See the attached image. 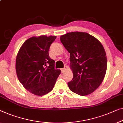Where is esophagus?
<instances>
[{"label":"esophagus","mask_w":123,"mask_h":123,"mask_svg":"<svg viewBox=\"0 0 123 123\" xmlns=\"http://www.w3.org/2000/svg\"><path fill=\"white\" fill-rule=\"evenodd\" d=\"M67 68H68V67H67V66H65V67H64V68H62V69H61L62 72V73L65 72V71L66 70H67Z\"/></svg>","instance_id":"1"}]
</instances>
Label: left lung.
Segmentation results:
<instances>
[{"mask_svg": "<svg viewBox=\"0 0 123 123\" xmlns=\"http://www.w3.org/2000/svg\"><path fill=\"white\" fill-rule=\"evenodd\" d=\"M60 38L70 53L73 78L68 83L69 89L81 96L92 93L102 83L107 68L106 53L102 44L85 32H71Z\"/></svg>", "mask_w": 123, "mask_h": 123, "instance_id": "8db88e82", "label": "left lung"}]
</instances>
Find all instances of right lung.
I'll return each mask as SVG.
<instances>
[{
	"instance_id": "add662e5",
	"label": "right lung",
	"mask_w": 123,
	"mask_h": 123,
	"mask_svg": "<svg viewBox=\"0 0 123 123\" xmlns=\"http://www.w3.org/2000/svg\"><path fill=\"white\" fill-rule=\"evenodd\" d=\"M56 36L41 35L26 40L16 58V72L23 86L34 95L42 96L53 89L60 74L54 68L49 49Z\"/></svg>"
}]
</instances>
